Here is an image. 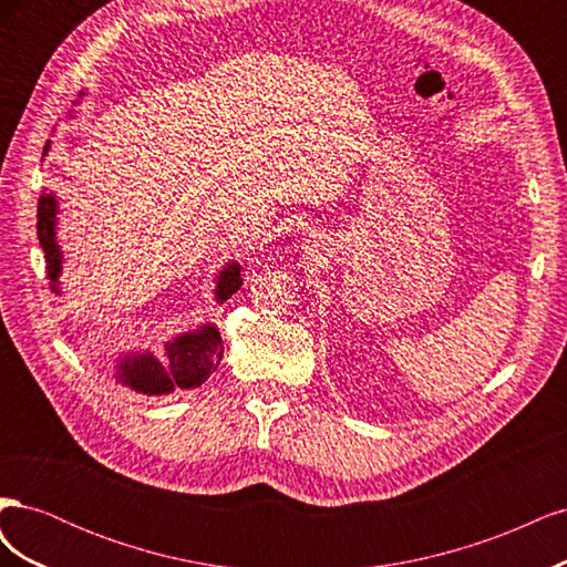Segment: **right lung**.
Wrapping results in <instances>:
<instances>
[{
	"mask_svg": "<svg viewBox=\"0 0 567 567\" xmlns=\"http://www.w3.org/2000/svg\"><path fill=\"white\" fill-rule=\"evenodd\" d=\"M51 142L44 146V156ZM59 225V200L54 192H44L38 203V238L44 250L47 277L51 290L61 296V271H63V252L56 238ZM241 265L236 260L227 262L219 269L215 279V300L221 305L241 288ZM165 354L156 357L151 350L123 352L115 359V381L127 385L134 392H142L146 398H158L175 390H192L208 381V375L217 369L221 352V338L215 323H200L198 329L165 340Z\"/></svg>",
	"mask_w": 567,
	"mask_h": 567,
	"instance_id": "1",
	"label": "right lung"
}]
</instances>
